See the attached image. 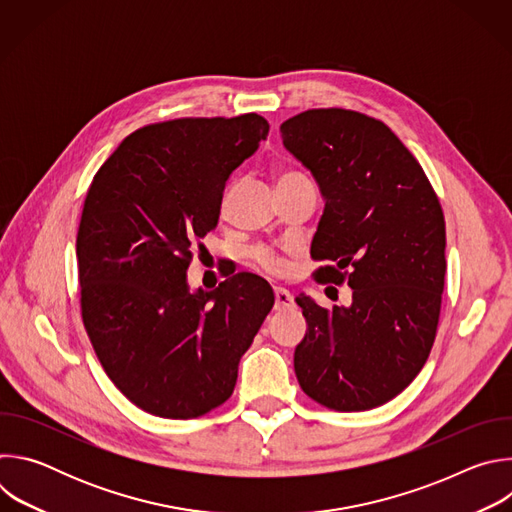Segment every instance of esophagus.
<instances>
[{
	"label": "esophagus",
	"instance_id": "34e87169",
	"mask_svg": "<svg viewBox=\"0 0 512 512\" xmlns=\"http://www.w3.org/2000/svg\"><path fill=\"white\" fill-rule=\"evenodd\" d=\"M275 291V310H287V308H291L294 306V298H291V294L287 289H283V287H275L273 289Z\"/></svg>",
	"mask_w": 512,
	"mask_h": 512
}]
</instances>
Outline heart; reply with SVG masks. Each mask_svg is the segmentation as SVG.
<instances>
[{"label":"heart","instance_id":"obj_1","mask_svg":"<svg viewBox=\"0 0 512 512\" xmlns=\"http://www.w3.org/2000/svg\"><path fill=\"white\" fill-rule=\"evenodd\" d=\"M298 178H304V176L298 174V172L283 170V172H279V174L275 176V186H277V184H283V182H289V180H298ZM257 261H259L267 271H273V273H279V271L283 269L281 259H279L273 251H267V249H263V251L257 253Z\"/></svg>","mask_w":512,"mask_h":512}]
</instances>
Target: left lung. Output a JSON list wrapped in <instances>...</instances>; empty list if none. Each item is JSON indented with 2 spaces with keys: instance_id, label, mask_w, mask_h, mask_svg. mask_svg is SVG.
I'll return each instance as SVG.
<instances>
[{
  "instance_id": "obj_1",
  "label": "left lung",
  "mask_w": 512,
  "mask_h": 512,
  "mask_svg": "<svg viewBox=\"0 0 512 512\" xmlns=\"http://www.w3.org/2000/svg\"><path fill=\"white\" fill-rule=\"evenodd\" d=\"M283 148L314 176L324 212L312 257L320 281L352 287L326 310L296 296L308 322L294 369L314 401L367 411L397 397L433 346L446 275V223L421 166L383 123L312 109L281 123Z\"/></svg>"
}]
</instances>
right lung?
<instances>
[{"instance_id": "right-lung-1", "label": "right lung", "mask_w": 512, "mask_h": 512, "mask_svg": "<svg viewBox=\"0 0 512 512\" xmlns=\"http://www.w3.org/2000/svg\"><path fill=\"white\" fill-rule=\"evenodd\" d=\"M257 113L176 119L125 137L81 216L83 322L115 387L139 409L194 419L225 403L275 296L237 273L190 289V249L216 229L231 174L267 139Z\"/></svg>"}]
</instances>
